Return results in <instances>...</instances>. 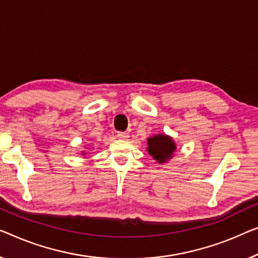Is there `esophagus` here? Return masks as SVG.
Returning a JSON list of instances; mask_svg holds the SVG:
<instances>
[{"instance_id":"esophagus-1","label":"esophagus","mask_w":258,"mask_h":258,"mask_svg":"<svg viewBox=\"0 0 258 258\" xmlns=\"http://www.w3.org/2000/svg\"><path fill=\"white\" fill-rule=\"evenodd\" d=\"M117 137H118V139L125 140V139H127V138L130 137V134L127 132H118L117 133Z\"/></svg>"}]
</instances>
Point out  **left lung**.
Segmentation results:
<instances>
[{
  "label": "left lung",
  "mask_w": 258,
  "mask_h": 258,
  "mask_svg": "<svg viewBox=\"0 0 258 258\" xmlns=\"http://www.w3.org/2000/svg\"><path fill=\"white\" fill-rule=\"evenodd\" d=\"M176 149L175 142L170 137L164 134H157V136L148 139V153L152 155L159 163L167 162Z\"/></svg>",
  "instance_id": "1"
}]
</instances>
